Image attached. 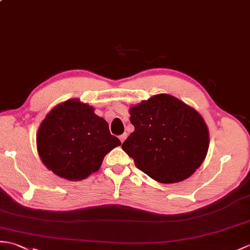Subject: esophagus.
<instances>
[{"label": "esophagus", "instance_id": "34e87169", "mask_svg": "<svg viewBox=\"0 0 250 250\" xmlns=\"http://www.w3.org/2000/svg\"><path fill=\"white\" fill-rule=\"evenodd\" d=\"M126 136H127V134H126V133H124V134H123V135H120V136H119V139H120V142H121V143H124V142H125V139L126 138Z\"/></svg>", "mask_w": 250, "mask_h": 250}]
</instances>
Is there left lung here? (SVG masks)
Masks as SVG:
<instances>
[{"mask_svg":"<svg viewBox=\"0 0 250 250\" xmlns=\"http://www.w3.org/2000/svg\"><path fill=\"white\" fill-rule=\"evenodd\" d=\"M135 130L123 144L138 169L160 183L189 178L205 161L210 135L194 107L168 94L155 95L129 109Z\"/></svg>","mask_w":250,"mask_h":250,"instance_id":"obj_1","label":"left lung"}]
</instances>
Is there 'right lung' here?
Here are the masks:
<instances>
[{
	"instance_id": "add662e5",
	"label": "right lung",
	"mask_w": 250,
	"mask_h": 250,
	"mask_svg": "<svg viewBox=\"0 0 250 250\" xmlns=\"http://www.w3.org/2000/svg\"><path fill=\"white\" fill-rule=\"evenodd\" d=\"M37 151L43 165L56 176L80 181L100 169L111 150L121 145L95 107L80 99L57 104L38 127Z\"/></svg>"
}]
</instances>
